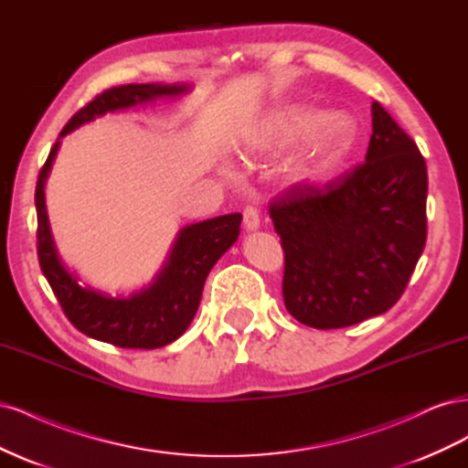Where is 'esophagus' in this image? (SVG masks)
Returning <instances> with one entry per match:
<instances>
[{
  "instance_id": "34e87169",
  "label": "esophagus",
  "mask_w": 468,
  "mask_h": 468,
  "mask_svg": "<svg viewBox=\"0 0 468 468\" xmlns=\"http://www.w3.org/2000/svg\"><path fill=\"white\" fill-rule=\"evenodd\" d=\"M244 226H246V230H258L260 229V210L256 207L248 205L244 208Z\"/></svg>"
}]
</instances>
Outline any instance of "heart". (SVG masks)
Masks as SVG:
<instances>
[{"label":"heart","mask_w":468,"mask_h":468,"mask_svg":"<svg viewBox=\"0 0 468 468\" xmlns=\"http://www.w3.org/2000/svg\"><path fill=\"white\" fill-rule=\"evenodd\" d=\"M316 122H318V115H308V117L304 119V122L301 124V131H292V133H289V134H281L279 138H275L273 146L279 148V150L291 146L296 138L303 136V133H306V129H310V126L316 124ZM328 129H330V121H325V119L320 121L318 129H316V134H314L316 143H322V140H325V136H328Z\"/></svg>","instance_id":"1"}]
</instances>
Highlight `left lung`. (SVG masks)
I'll use <instances>...</instances> for the list:
<instances>
[{
    "mask_svg": "<svg viewBox=\"0 0 468 468\" xmlns=\"http://www.w3.org/2000/svg\"><path fill=\"white\" fill-rule=\"evenodd\" d=\"M365 162L269 205L285 251L282 301L301 324L346 328L400 299L428 238V167L378 101Z\"/></svg>",
    "mask_w": 468,
    "mask_h": 468,
    "instance_id": "1",
    "label": "left lung"
}]
</instances>
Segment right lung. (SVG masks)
Here are the masks:
<instances>
[{
	"label": "right lung",
	"mask_w": 468,
	"mask_h": 468,
	"mask_svg": "<svg viewBox=\"0 0 468 468\" xmlns=\"http://www.w3.org/2000/svg\"><path fill=\"white\" fill-rule=\"evenodd\" d=\"M186 91H189L187 86L160 83H129L105 90L68 121L60 138L109 111L129 109L158 97H176ZM58 146L60 143L52 146L37 179V253L42 273L66 318L81 334L117 347L155 349L172 344L189 328L201 303L207 275L222 253L236 242L242 215L234 212L183 229L160 275L148 289L129 299H112L93 289H83L56 253L47 217L45 181Z\"/></svg>",
	"instance_id": "obj_1"
}]
</instances>
